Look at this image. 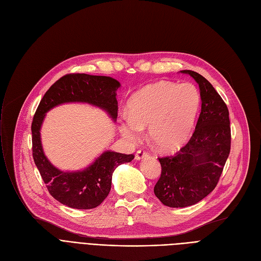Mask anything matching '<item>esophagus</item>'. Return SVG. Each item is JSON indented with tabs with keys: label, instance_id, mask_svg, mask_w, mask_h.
I'll return each instance as SVG.
<instances>
[{
	"label": "esophagus",
	"instance_id": "esophagus-1",
	"mask_svg": "<svg viewBox=\"0 0 261 261\" xmlns=\"http://www.w3.org/2000/svg\"><path fill=\"white\" fill-rule=\"evenodd\" d=\"M147 155H148V152H146L144 149H140V150H138V152H136V154H135V160H142L143 158H145Z\"/></svg>",
	"mask_w": 261,
	"mask_h": 261
}]
</instances>
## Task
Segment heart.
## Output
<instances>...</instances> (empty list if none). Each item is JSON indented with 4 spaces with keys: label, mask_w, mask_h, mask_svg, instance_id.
I'll use <instances>...</instances> for the list:
<instances>
[{
    "label": "heart",
    "mask_w": 261,
    "mask_h": 261,
    "mask_svg": "<svg viewBox=\"0 0 261 261\" xmlns=\"http://www.w3.org/2000/svg\"><path fill=\"white\" fill-rule=\"evenodd\" d=\"M200 105V92L194 85L156 82L132 95L119 129L125 139L138 143L143 128L148 127L152 143L163 151H171L188 140Z\"/></svg>",
    "instance_id": "1"
}]
</instances>
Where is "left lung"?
<instances>
[{"instance_id": "8db88e82", "label": "left lung", "mask_w": 261, "mask_h": 261, "mask_svg": "<svg viewBox=\"0 0 261 261\" xmlns=\"http://www.w3.org/2000/svg\"><path fill=\"white\" fill-rule=\"evenodd\" d=\"M200 88L201 113L195 132L173 155L159 158L162 172L154 195L166 206L187 207L200 202L217 186L230 151L228 109L211 82L194 71Z\"/></svg>"}]
</instances>
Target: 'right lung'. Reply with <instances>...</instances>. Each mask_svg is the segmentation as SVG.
Masks as SVG:
<instances>
[{
	"instance_id": "1",
	"label": "right lung",
	"mask_w": 261,
	"mask_h": 261,
	"mask_svg": "<svg viewBox=\"0 0 261 261\" xmlns=\"http://www.w3.org/2000/svg\"><path fill=\"white\" fill-rule=\"evenodd\" d=\"M119 87V82L111 77L67 74L47 90L37 108L32 122L34 161L48 193L68 207L77 210L97 207L111 190L115 168L120 164L131 162L134 155L105 151L84 170L61 171L46 159L41 144L40 129L45 113L61 103L87 102L105 110L115 121L118 112L116 91Z\"/></svg>"
}]
</instances>
